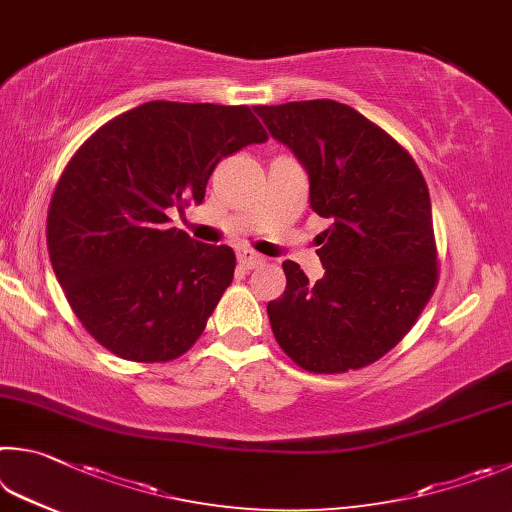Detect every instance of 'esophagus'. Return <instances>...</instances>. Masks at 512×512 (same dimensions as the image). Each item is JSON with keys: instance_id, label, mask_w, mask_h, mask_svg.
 I'll use <instances>...</instances> for the list:
<instances>
[{"instance_id": "34e87169", "label": "esophagus", "mask_w": 512, "mask_h": 512, "mask_svg": "<svg viewBox=\"0 0 512 512\" xmlns=\"http://www.w3.org/2000/svg\"><path fill=\"white\" fill-rule=\"evenodd\" d=\"M236 256H238V263L245 267V270H254V267H258L263 263V256L256 254V251H251L247 247H238L236 249Z\"/></svg>"}]
</instances>
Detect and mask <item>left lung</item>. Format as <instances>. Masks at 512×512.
<instances>
[{"instance_id": "1", "label": "left lung", "mask_w": 512, "mask_h": 512, "mask_svg": "<svg viewBox=\"0 0 512 512\" xmlns=\"http://www.w3.org/2000/svg\"><path fill=\"white\" fill-rule=\"evenodd\" d=\"M254 112L306 168L312 211L330 220L317 283L283 263L288 285L267 303L276 342L312 373L362 369L409 333L434 292L425 177L396 139L344 103L319 98Z\"/></svg>"}]
</instances>
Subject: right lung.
<instances>
[{
	"label": "right lung",
	"instance_id": "right-lung-1",
	"mask_svg": "<svg viewBox=\"0 0 512 512\" xmlns=\"http://www.w3.org/2000/svg\"><path fill=\"white\" fill-rule=\"evenodd\" d=\"M263 141L247 105L150 101L71 157L49 206V258L71 310L107 351L168 362L202 335L236 254L168 227V211L200 204L218 161Z\"/></svg>",
	"mask_w": 512,
	"mask_h": 512
}]
</instances>
